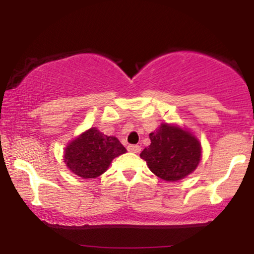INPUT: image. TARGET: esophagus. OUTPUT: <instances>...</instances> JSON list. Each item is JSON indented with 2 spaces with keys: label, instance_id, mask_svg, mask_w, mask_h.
I'll use <instances>...</instances> for the list:
<instances>
[{
  "label": "esophagus",
  "instance_id": "esophagus-1",
  "mask_svg": "<svg viewBox=\"0 0 254 254\" xmlns=\"http://www.w3.org/2000/svg\"><path fill=\"white\" fill-rule=\"evenodd\" d=\"M127 150L131 151V153L137 154L141 151V147H139V145H129V147H127Z\"/></svg>",
  "mask_w": 254,
  "mask_h": 254
}]
</instances>
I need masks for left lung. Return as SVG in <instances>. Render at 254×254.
Listing matches in <instances>:
<instances>
[{"label": "left lung", "mask_w": 254, "mask_h": 254, "mask_svg": "<svg viewBox=\"0 0 254 254\" xmlns=\"http://www.w3.org/2000/svg\"><path fill=\"white\" fill-rule=\"evenodd\" d=\"M150 145L139 154L149 170L166 182L182 180L197 168L202 144L190 130L178 124L162 123L149 133Z\"/></svg>", "instance_id": "left-lung-1"}]
</instances>
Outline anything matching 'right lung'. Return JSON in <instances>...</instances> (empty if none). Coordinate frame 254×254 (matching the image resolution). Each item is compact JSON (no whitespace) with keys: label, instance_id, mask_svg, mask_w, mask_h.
Wrapping results in <instances>:
<instances>
[{"label":"right lung","instance_id":"obj_1","mask_svg":"<svg viewBox=\"0 0 254 254\" xmlns=\"http://www.w3.org/2000/svg\"><path fill=\"white\" fill-rule=\"evenodd\" d=\"M127 153L115 136H107L90 127L64 148V164L82 179H94L109 170L115 157Z\"/></svg>","mask_w":254,"mask_h":254}]
</instances>
